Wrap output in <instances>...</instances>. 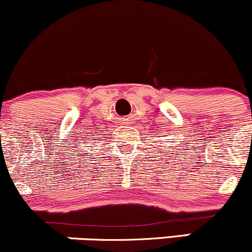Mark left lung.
<instances>
[{
	"mask_svg": "<svg viewBox=\"0 0 252 252\" xmlns=\"http://www.w3.org/2000/svg\"><path fill=\"white\" fill-rule=\"evenodd\" d=\"M158 137H159V135H158ZM159 154H160V152H159ZM158 157H159V156H158Z\"/></svg>",
	"mask_w": 252,
	"mask_h": 252,
	"instance_id": "1",
	"label": "left lung"
}]
</instances>
